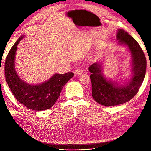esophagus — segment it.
Returning <instances> with one entry per match:
<instances>
[{"instance_id": "esophagus-1", "label": "esophagus", "mask_w": 151, "mask_h": 151, "mask_svg": "<svg viewBox=\"0 0 151 151\" xmlns=\"http://www.w3.org/2000/svg\"><path fill=\"white\" fill-rule=\"evenodd\" d=\"M74 74H77V75H81L83 73V71L82 69H81V68H77V69H76L74 70Z\"/></svg>"}]
</instances>
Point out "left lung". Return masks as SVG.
Listing matches in <instances>:
<instances>
[{"label":"left lung","mask_w":151,"mask_h":151,"mask_svg":"<svg viewBox=\"0 0 151 151\" xmlns=\"http://www.w3.org/2000/svg\"><path fill=\"white\" fill-rule=\"evenodd\" d=\"M118 44L126 45L132 55L133 75L124 86L108 80L102 72L101 63L95 62L90 65V79L92 84V96L98 103L106 106L123 104L133 98L142 84L146 71V58L137 42L125 30L118 29Z\"/></svg>","instance_id":"8db88e82"}]
</instances>
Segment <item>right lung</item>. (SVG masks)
Masks as SVG:
<instances>
[{"label":"right lung","instance_id":"add662e5","mask_svg":"<svg viewBox=\"0 0 151 151\" xmlns=\"http://www.w3.org/2000/svg\"><path fill=\"white\" fill-rule=\"evenodd\" d=\"M24 37L22 35L9 52L5 63V76L7 84L15 98L20 103L35 111L49 109L55 103L63 87L74 76V73L54 74L47 81L40 84H29L17 74L14 67L17 45Z\"/></svg>","mask_w":151,"mask_h":151}]
</instances>
